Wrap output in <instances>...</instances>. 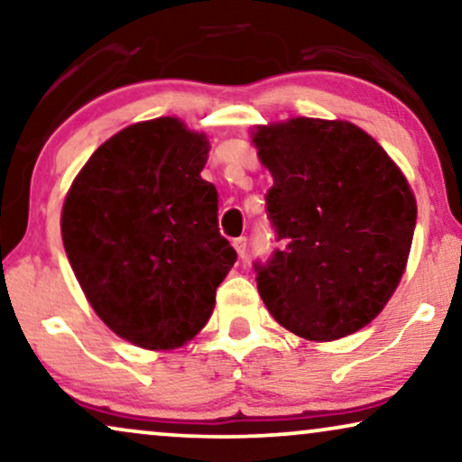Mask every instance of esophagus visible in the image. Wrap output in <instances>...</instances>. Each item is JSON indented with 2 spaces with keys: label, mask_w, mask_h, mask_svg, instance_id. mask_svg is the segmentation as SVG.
Instances as JSON below:
<instances>
[{
  "label": "esophagus",
  "mask_w": 462,
  "mask_h": 462,
  "mask_svg": "<svg viewBox=\"0 0 462 462\" xmlns=\"http://www.w3.org/2000/svg\"><path fill=\"white\" fill-rule=\"evenodd\" d=\"M233 248H236L239 258H244L245 256V248H248V239H245V237L233 239Z\"/></svg>",
  "instance_id": "esophagus-1"
}]
</instances>
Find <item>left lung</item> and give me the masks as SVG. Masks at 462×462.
<instances>
[{"mask_svg":"<svg viewBox=\"0 0 462 462\" xmlns=\"http://www.w3.org/2000/svg\"><path fill=\"white\" fill-rule=\"evenodd\" d=\"M273 176L267 210L282 250L256 264L277 324L330 343L368 326L406 271L416 198L400 166L359 125L290 117L250 130Z\"/></svg>","mask_w":462,"mask_h":462,"instance_id":"obj_1","label":"left lung"}]
</instances>
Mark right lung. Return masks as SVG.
<instances>
[{"mask_svg":"<svg viewBox=\"0 0 462 462\" xmlns=\"http://www.w3.org/2000/svg\"><path fill=\"white\" fill-rule=\"evenodd\" d=\"M204 132L179 117L119 130L75 176L60 212L62 244L100 321L147 351L198 337L236 263L218 233V193L201 179Z\"/></svg>","mask_w":462,"mask_h":462,"instance_id":"right-lung-1","label":"right lung"}]
</instances>
